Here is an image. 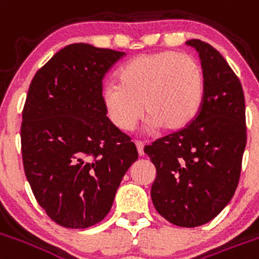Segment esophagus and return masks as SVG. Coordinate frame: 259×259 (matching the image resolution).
Instances as JSON below:
<instances>
[{"label": "esophagus", "mask_w": 259, "mask_h": 259, "mask_svg": "<svg viewBox=\"0 0 259 259\" xmlns=\"http://www.w3.org/2000/svg\"><path fill=\"white\" fill-rule=\"evenodd\" d=\"M136 147H137L139 155H144V144L141 141H136Z\"/></svg>", "instance_id": "obj_1"}]
</instances>
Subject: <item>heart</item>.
Wrapping results in <instances>:
<instances>
[{
  "instance_id": "heart-1",
  "label": "heart",
  "mask_w": 259,
  "mask_h": 259,
  "mask_svg": "<svg viewBox=\"0 0 259 259\" xmlns=\"http://www.w3.org/2000/svg\"><path fill=\"white\" fill-rule=\"evenodd\" d=\"M119 84L107 83L102 102L119 130L135 129L143 113L151 127L185 129L197 118L205 96V73L190 55L178 51L144 54L119 70Z\"/></svg>"
}]
</instances>
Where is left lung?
<instances>
[{"instance_id":"1","label":"left lung","mask_w":259,"mask_h":259,"mask_svg":"<svg viewBox=\"0 0 259 259\" xmlns=\"http://www.w3.org/2000/svg\"><path fill=\"white\" fill-rule=\"evenodd\" d=\"M197 50L205 73V96L197 118L185 129L144 147L157 169L152 204L182 228L209 222L237 189L247 143L243 87L226 59L201 40Z\"/></svg>"}]
</instances>
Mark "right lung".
Returning a JSON list of instances; mask_svg holds the SVG:
<instances>
[{
	"label": "right lung",
	"mask_w": 259,
	"mask_h": 259,
	"mask_svg": "<svg viewBox=\"0 0 259 259\" xmlns=\"http://www.w3.org/2000/svg\"><path fill=\"white\" fill-rule=\"evenodd\" d=\"M124 53L76 42L31 80L22 112V159L37 202L64 228L101 222L139 152L108 119L102 79Z\"/></svg>",
	"instance_id": "right-lung-1"
}]
</instances>
